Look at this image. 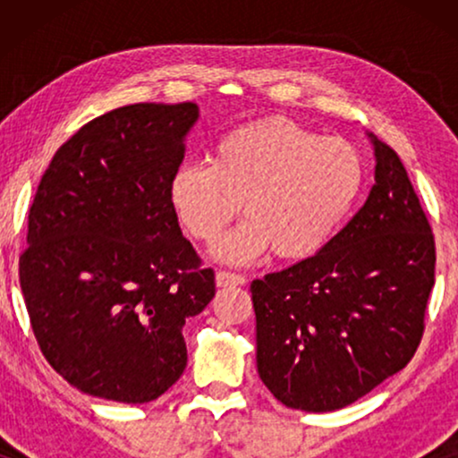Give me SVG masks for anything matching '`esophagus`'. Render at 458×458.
Masks as SVG:
<instances>
[{
	"instance_id": "esophagus-1",
	"label": "esophagus",
	"mask_w": 458,
	"mask_h": 458,
	"mask_svg": "<svg viewBox=\"0 0 458 458\" xmlns=\"http://www.w3.org/2000/svg\"><path fill=\"white\" fill-rule=\"evenodd\" d=\"M246 284V277L240 273L231 271H218L216 273V285L218 287H231V285H243Z\"/></svg>"
}]
</instances>
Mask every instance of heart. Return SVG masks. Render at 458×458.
Here are the masks:
<instances>
[{"mask_svg":"<svg viewBox=\"0 0 458 458\" xmlns=\"http://www.w3.org/2000/svg\"><path fill=\"white\" fill-rule=\"evenodd\" d=\"M365 183L359 149L287 121L265 118L231 129L212 162L190 160L168 183L171 206L191 237L215 243L243 206L248 218L216 254L248 262L267 252L304 260L327 246Z\"/></svg>","mask_w":458,"mask_h":458,"instance_id":"heart-1","label":"heart"}]
</instances>
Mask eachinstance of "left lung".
<instances>
[{"label":"left lung","mask_w":458,"mask_h":458,"mask_svg":"<svg viewBox=\"0 0 458 458\" xmlns=\"http://www.w3.org/2000/svg\"><path fill=\"white\" fill-rule=\"evenodd\" d=\"M375 185L321 252L250 285L256 367L290 409L329 412L406 367L423 335L436 243L398 154L369 133Z\"/></svg>","instance_id":"8db88e82"}]
</instances>
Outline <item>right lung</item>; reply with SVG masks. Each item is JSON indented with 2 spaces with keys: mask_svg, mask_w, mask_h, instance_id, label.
Instances as JSON below:
<instances>
[{
  "mask_svg": "<svg viewBox=\"0 0 458 458\" xmlns=\"http://www.w3.org/2000/svg\"><path fill=\"white\" fill-rule=\"evenodd\" d=\"M196 104H133L60 146L29 210L18 275L43 356L77 390L143 404L187 365L185 318L215 298L168 183Z\"/></svg>",
  "mask_w": 458,
  "mask_h": 458,
  "instance_id": "right-lung-1",
  "label": "right lung"
}]
</instances>
